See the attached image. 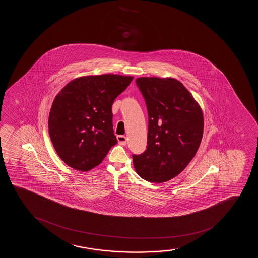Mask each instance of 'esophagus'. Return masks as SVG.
<instances>
[{
  "mask_svg": "<svg viewBox=\"0 0 258 258\" xmlns=\"http://www.w3.org/2000/svg\"><path fill=\"white\" fill-rule=\"evenodd\" d=\"M117 140H118V142L119 145H126V138L123 136V135H118V136H117Z\"/></svg>",
  "mask_w": 258,
  "mask_h": 258,
  "instance_id": "34e87169",
  "label": "esophagus"
}]
</instances>
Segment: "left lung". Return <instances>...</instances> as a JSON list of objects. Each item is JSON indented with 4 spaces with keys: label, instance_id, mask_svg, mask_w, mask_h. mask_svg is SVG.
Masks as SVG:
<instances>
[{
    "label": "left lung",
    "instance_id": "1",
    "mask_svg": "<svg viewBox=\"0 0 258 258\" xmlns=\"http://www.w3.org/2000/svg\"><path fill=\"white\" fill-rule=\"evenodd\" d=\"M148 110L147 149L134 155V169L145 181L161 183L183 170L202 142L204 118L198 102L171 77H139Z\"/></svg>",
    "mask_w": 258,
    "mask_h": 258
}]
</instances>
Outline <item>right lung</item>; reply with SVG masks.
I'll use <instances>...</instances> for the list:
<instances>
[{
    "label": "right lung",
    "instance_id": "add662e5",
    "mask_svg": "<svg viewBox=\"0 0 258 258\" xmlns=\"http://www.w3.org/2000/svg\"><path fill=\"white\" fill-rule=\"evenodd\" d=\"M133 79L114 74L78 77L56 95L49 113V135L67 165L89 171L117 144L112 105Z\"/></svg>",
    "mask_w": 258,
    "mask_h": 258
}]
</instances>
